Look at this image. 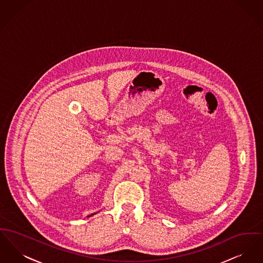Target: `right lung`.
I'll return each mask as SVG.
<instances>
[{
    "mask_svg": "<svg viewBox=\"0 0 263 263\" xmlns=\"http://www.w3.org/2000/svg\"><path fill=\"white\" fill-rule=\"evenodd\" d=\"M93 215H95V213H94V214H91V215H90V216H88V217H89V216H93Z\"/></svg>",
    "mask_w": 263,
    "mask_h": 263,
    "instance_id": "add662e5",
    "label": "right lung"
}]
</instances>
